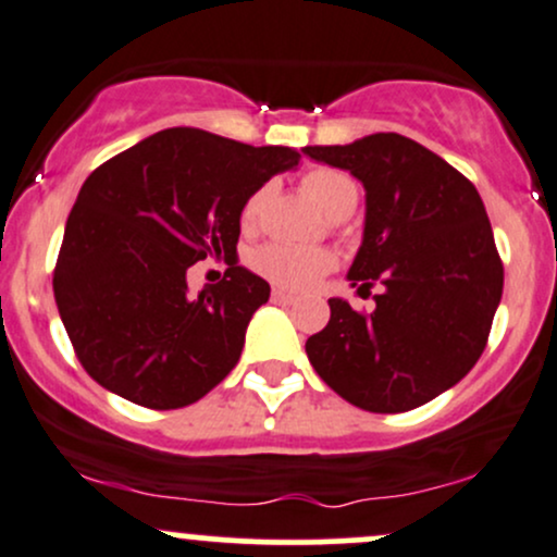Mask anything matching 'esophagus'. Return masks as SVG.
<instances>
[{
	"mask_svg": "<svg viewBox=\"0 0 557 557\" xmlns=\"http://www.w3.org/2000/svg\"><path fill=\"white\" fill-rule=\"evenodd\" d=\"M272 300L274 304H296V296H290L285 290H272Z\"/></svg>",
	"mask_w": 557,
	"mask_h": 557,
	"instance_id": "34e87169",
	"label": "esophagus"
}]
</instances>
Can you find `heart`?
<instances>
[{"label": "heart", "instance_id": "1", "mask_svg": "<svg viewBox=\"0 0 557 557\" xmlns=\"http://www.w3.org/2000/svg\"><path fill=\"white\" fill-rule=\"evenodd\" d=\"M304 188L306 194L314 198L317 207L327 216H332V220L341 216L343 212H354L356 201H359V185H356L354 177L345 175L341 170H309L304 175ZM267 194H270V185H264L257 194L248 196L240 212L243 225H253L259 220ZM251 267L274 285L287 287V290H306V287L317 285V280L335 267V257L330 251H324V248L267 243V246H261L251 253Z\"/></svg>", "mask_w": 557, "mask_h": 557}]
</instances>
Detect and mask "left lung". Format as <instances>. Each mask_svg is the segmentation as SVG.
I'll use <instances>...</instances> for the list:
<instances>
[{
  "mask_svg": "<svg viewBox=\"0 0 557 557\" xmlns=\"http://www.w3.org/2000/svg\"><path fill=\"white\" fill-rule=\"evenodd\" d=\"M306 157L348 170L367 190L350 285H382L372 314L330 298L327 327L306 341L311 367L341 398L372 413L424 406L482 356L503 296V264L476 188L398 133Z\"/></svg>",
  "mask_w": 557,
  "mask_h": 557,
  "instance_id": "1",
  "label": "left lung"
}]
</instances>
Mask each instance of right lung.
Instances as JSON below:
<instances>
[{
	"instance_id": "1",
	"label": "right lung",
	"mask_w": 557,
	"mask_h": 557,
	"mask_svg": "<svg viewBox=\"0 0 557 557\" xmlns=\"http://www.w3.org/2000/svg\"><path fill=\"white\" fill-rule=\"evenodd\" d=\"M290 146H248L168 127L83 183L54 270V300L78 361L120 398L183 408L240 359L270 283L238 264L240 212L270 177L298 168ZM225 256L222 284L198 297L184 274Z\"/></svg>"
}]
</instances>
